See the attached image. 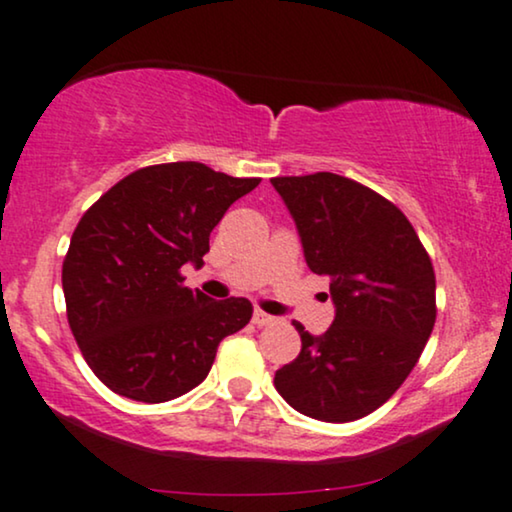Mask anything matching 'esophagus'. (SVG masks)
Here are the masks:
<instances>
[{
	"mask_svg": "<svg viewBox=\"0 0 512 512\" xmlns=\"http://www.w3.org/2000/svg\"><path fill=\"white\" fill-rule=\"evenodd\" d=\"M252 323L255 326H271V323H276V319L267 312H262V309H255V314H252Z\"/></svg>",
	"mask_w": 512,
	"mask_h": 512,
	"instance_id": "esophagus-1",
	"label": "esophagus"
}]
</instances>
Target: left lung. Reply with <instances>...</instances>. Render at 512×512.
Segmentation results:
<instances>
[{
	"label": "left lung",
	"mask_w": 512,
	"mask_h": 512,
	"mask_svg": "<svg viewBox=\"0 0 512 512\" xmlns=\"http://www.w3.org/2000/svg\"><path fill=\"white\" fill-rule=\"evenodd\" d=\"M300 231L304 260L331 278L333 326L302 338L278 368V394L304 416L349 423L383 406L418 364L437 319L435 269L397 205L333 172L274 177Z\"/></svg>",
	"instance_id": "8db88e82"
}]
</instances>
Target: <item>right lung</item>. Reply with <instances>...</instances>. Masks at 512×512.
Returning a JSON list of instances; mask_svg holds the SVG:
<instances>
[{
    "instance_id": "obj_1",
    "label": "right lung",
    "mask_w": 512,
    "mask_h": 512,
    "mask_svg": "<svg viewBox=\"0 0 512 512\" xmlns=\"http://www.w3.org/2000/svg\"><path fill=\"white\" fill-rule=\"evenodd\" d=\"M203 163L148 165L77 222L63 260L66 314L84 361L120 397L160 404L208 378L226 335L248 326L245 297L184 286L231 203L260 184Z\"/></svg>"
}]
</instances>
